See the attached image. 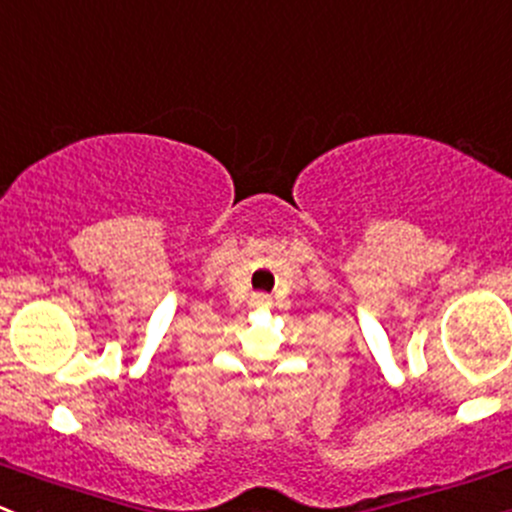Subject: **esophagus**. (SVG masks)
Wrapping results in <instances>:
<instances>
[{"instance_id": "34e87169", "label": "esophagus", "mask_w": 512, "mask_h": 512, "mask_svg": "<svg viewBox=\"0 0 512 512\" xmlns=\"http://www.w3.org/2000/svg\"><path fill=\"white\" fill-rule=\"evenodd\" d=\"M256 308H271V298L268 295H254Z\"/></svg>"}]
</instances>
